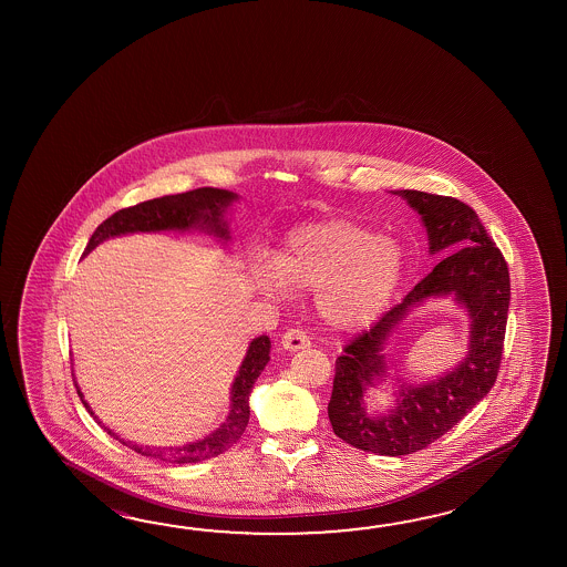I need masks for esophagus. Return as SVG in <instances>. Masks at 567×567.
Returning a JSON list of instances; mask_svg holds the SVG:
<instances>
[{
  "label": "esophagus",
  "instance_id": "obj_1",
  "mask_svg": "<svg viewBox=\"0 0 567 567\" xmlns=\"http://www.w3.org/2000/svg\"><path fill=\"white\" fill-rule=\"evenodd\" d=\"M281 347L296 352V350L308 349L310 347V337L301 330V328H291L284 337H281Z\"/></svg>",
  "mask_w": 567,
  "mask_h": 567
}]
</instances>
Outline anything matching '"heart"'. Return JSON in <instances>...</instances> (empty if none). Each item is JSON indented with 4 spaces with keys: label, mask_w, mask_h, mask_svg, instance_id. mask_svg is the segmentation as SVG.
I'll use <instances>...</instances> for the list:
<instances>
[{
    "label": "heart",
    "mask_w": 567,
    "mask_h": 567,
    "mask_svg": "<svg viewBox=\"0 0 567 567\" xmlns=\"http://www.w3.org/2000/svg\"><path fill=\"white\" fill-rule=\"evenodd\" d=\"M403 251L393 239L357 223L332 218L291 230L276 257L259 255L254 281L271 298L316 289L326 324L354 330L373 322L403 276Z\"/></svg>",
    "instance_id": "heart-1"
}]
</instances>
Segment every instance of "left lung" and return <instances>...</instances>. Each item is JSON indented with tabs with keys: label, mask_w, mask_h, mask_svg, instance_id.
Masks as SVG:
<instances>
[{
	"label": "left lung",
	"mask_w": 567,
	"mask_h": 567,
	"mask_svg": "<svg viewBox=\"0 0 567 567\" xmlns=\"http://www.w3.org/2000/svg\"><path fill=\"white\" fill-rule=\"evenodd\" d=\"M422 215L430 254L446 255L401 303L344 347L328 417L350 446L379 456H408L430 446L493 389L505 344L511 301L508 267L481 218L458 198L420 190H393ZM455 299L472 316L470 354L446 375L422 386H402L399 405L386 416H369L363 393L385 375L382 344L413 307L430 297Z\"/></svg>",
	"instance_id": "obj_1"
}]
</instances>
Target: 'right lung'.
Listing matches in <instances>:
<instances>
[{"label": "right lung", "instance_id": "right-lung-1", "mask_svg": "<svg viewBox=\"0 0 567 567\" xmlns=\"http://www.w3.org/2000/svg\"><path fill=\"white\" fill-rule=\"evenodd\" d=\"M237 200V194L220 188H196L188 193L162 196L154 200H145L140 205L121 208L107 220H103L96 227L93 237L86 243L85 254H91L99 243L120 237L127 233H157V230H193L200 229L218 237L220 241H229V225L225 220V213ZM269 337H257L251 340L249 350L243 359L239 373L233 381L230 389V411L227 422L218 427L217 432L206 435L205 440H198L193 444L181 447H152L140 446L133 442H125L123 437L111 432L109 427L99 422L93 410L89 408L81 389L76 385V393L83 401L86 411L95 417L101 427H105L111 437L120 440L123 446L132 447L133 452L142 454L145 458L162 460L172 464H193L200 460L213 458L229 450L241 437L247 423H249V395L254 389L257 377L266 369L269 362Z\"/></svg>", "mask_w": 567, "mask_h": 567}]
</instances>
